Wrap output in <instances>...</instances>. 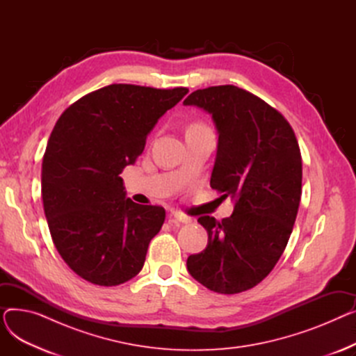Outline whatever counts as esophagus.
<instances>
[{
    "mask_svg": "<svg viewBox=\"0 0 356 356\" xmlns=\"http://www.w3.org/2000/svg\"><path fill=\"white\" fill-rule=\"evenodd\" d=\"M172 218L175 222H180V223H191L192 222V218L188 216V215H183L180 212H173L172 213Z\"/></svg>",
    "mask_w": 356,
    "mask_h": 356,
    "instance_id": "obj_1",
    "label": "esophagus"
}]
</instances>
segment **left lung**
I'll return each instance as SVG.
<instances>
[{"label": "left lung", "mask_w": 356, "mask_h": 356, "mask_svg": "<svg viewBox=\"0 0 356 356\" xmlns=\"http://www.w3.org/2000/svg\"><path fill=\"white\" fill-rule=\"evenodd\" d=\"M212 115L218 147L211 188L234 212L197 219L208 245L188 258L189 274L212 291L235 294L270 274L293 231L302 196V156L278 111L234 85L197 89L184 99Z\"/></svg>", "instance_id": "left-lung-1"}]
</instances>
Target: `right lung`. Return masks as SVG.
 Returning <instances> with one entry per match:
<instances>
[{"label":"right lung","instance_id":"right-lung-1","mask_svg":"<svg viewBox=\"0 0 356 356\" xmlns=\"http://www.w3.org/2000/svg\"><path fill=\"white\" fill-rule=\"evenodd\" d=\"M188 92L114 83L88 93L56 122L42 164L44 215L56 250L86 282L118 286L141 271L165 212L127 197L120 175Z\"/></svg>","mask_w":356,"mask_h":356}]
</instances>
